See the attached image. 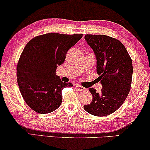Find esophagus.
<instances>
[{
  "instance_id": "obj_1",
  "label": "esophagus",
  "mask_w": 150,
  "mask_h": 150,
  "mask_svg": "<svg viewBox=\"0 0 150 150\" xmlns=\"http://www.w3.org/2000/svg\"><path fill=\"white\" fill-rule=\"evenodd\" d=\"M76 89L78 90L79 91H80V92L84 91V90H86V88H83V87L79 86V85H76Z\"/></svg>"
}]
</instances>
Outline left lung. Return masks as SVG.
Segmentation results:
<instances>
[{
	"mask_svg": "<svg viewBox=\"0 0 150 150\" xmlns=\"http://www.w3.org/2000/svg\"><path fill=\"white\" fill-rule=\"evenodd\" d=\"M85 40L95 53L101 91L90 88L92 102L85 110L99 117L112 113L121 106L130 91L132 61L121 42L104 35H86Z\"/></svg>",
	"mask_w": 150,
	"mask_h": 150,
	"instance_id": "1",
	"label": "left lung"
}]
</instances>
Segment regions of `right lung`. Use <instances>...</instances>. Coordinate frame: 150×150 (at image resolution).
I'll list each match as a JSON object with an SVG mask.
<instances>
[{"label": "right lung", "instance_id": "right-lung-1", "mask_svg": "<svg viewBox=\"0 0 150 150\" xmlns=\"http://www.w3.org/2000/svg\"><path fill=\"white\" fill-rule=\"evenodd\" d=\"M82 38L81 34L56 33L37 36L24 48L17 64V82L27 105L38 113L56 110L62 100V90L72 87L56 75L68 50Z\"/></svg>", "mask_w": 150, "mask_h": 150}]
</instances>
